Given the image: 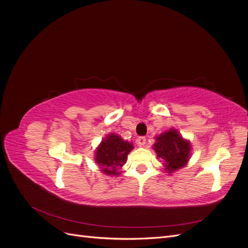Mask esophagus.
<instances>
[{
	"label": "esophagus",
	"mask_w": 248,
	"mask_h": 248,
	"mask_svg": "<svg viewBox=\"0 0 248 248\" xmlns=\"http://www.w3.org/2000/svg\"><path fill=\"white\" fill-rule=\"evenodd\" d=\"M137 142L138 145L140 147H144L146 145V138L145 137H140L138 140H137Z\"/></svg>",
	"instance_id": "obj_1"
}]
</instances>
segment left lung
Segmentation results:
<instances>
[{"instance_id": "obj_1", "label": "left lung", "mask_w": 248, "mask_h": 248, "mask_svg": "<svg viewBox=\"0 0 248 248\" xmlns=\"http://www.w3.org/2000/svg\"><path fill=\"white\" fill-rule=\"evenodd\" d=\"M153 146L157 157L163 160L164 170L168 174L182 169L189 160L190 142L180 136L176 129L171 128L161 133L156 138Z\"/></svg>"}]
</instances>
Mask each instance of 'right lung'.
<instances>
[{
    "label": "right lung",
    "instance_id": "add662e5",
    "mask_svg": "<svg viewBox=\"0 0 248 248\" xmlns=\"http://www.w3.org/2000/svg\"><path fill=\"white\" fill-rule=\"evenodd\" d=\"M132 149V142L124 140L115 133H110L96 149L95 161L104 174L118 176L120 175L119 170L126 163L127 155Z\"/></svg>",
    "mask_w": 248,
    "mask_h": 248
}]
</instances>
